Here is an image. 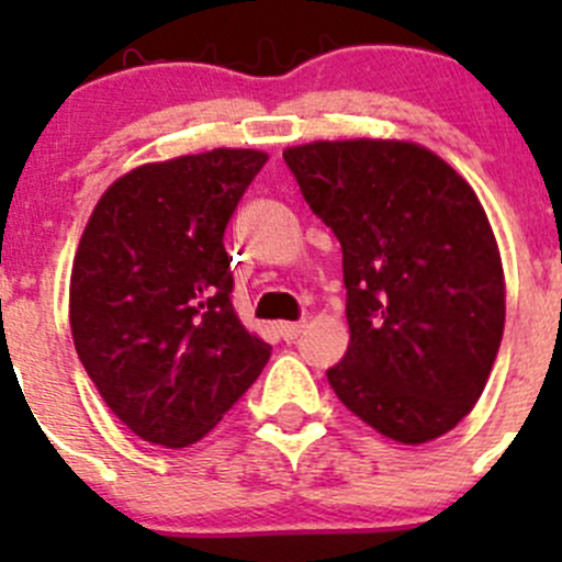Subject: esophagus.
Wrapping results in <instances>:
<instances>
[{
  "instance_id": "obj_1",
  "label": "esophagus",
  "mask_w": 562,
  "mask_h": 562,
  "mask_svg": "<svg viewBox=\"0 0 562 562\" xmlns=\"http://www.w3.org/2000/svg\"><path fill=\"white\" fill-rule=\"evenodd\" d=\"M302 331H304V321H299V323H277V334H280V337L285 339V342L296 339Z\"/></svg>"
}]
</instances>
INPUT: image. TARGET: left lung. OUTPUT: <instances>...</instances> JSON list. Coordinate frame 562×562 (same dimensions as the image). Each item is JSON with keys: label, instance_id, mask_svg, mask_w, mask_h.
Instances as JSON below:
<instances>
[{"label": "left lung", "instance_id": "1", "mask_svg": "<svg viewBox=\"0 0 562 562\" xmlns=\"http://www.w3.org/2000/svg\"><path fill=\"white\" fill-rule=\"evenodd\" d=\"M282 157L342 245L350 342L326 372L334 394L402 446L451 432L490 381L506 323L479 195L413 140H313Z\"/></svg>", "mask_w": 562, "mask_h": 562}]
</instances>
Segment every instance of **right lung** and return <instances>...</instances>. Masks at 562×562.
<instances>
[{
  "label": "right lung",
  "mask_w": 562,
  "mask_h": 562,
  "mask_svg": "<svg viewBox=\"0 0 562 562\" xmlns=\"http://www.w3.org/2000/svg\"><path fill=\"white\" fill-rule=\"evenodd\" d=\"M258 149L146 162L100 195L70 274L78 359L113 416L166 449L198 443L271 356L231 291L223 234Z\"/></svg>",
  "instance_id": "right-lung-1"
}]
</instances>
